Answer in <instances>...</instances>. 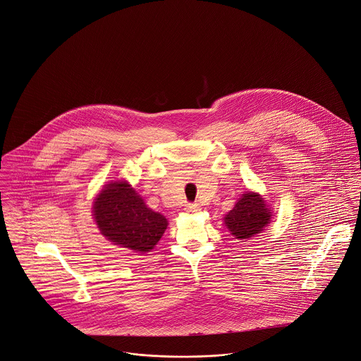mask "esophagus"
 Segmentation results:
<instances>
[{
  "label": "esophagus",
  "instance_id": "obj_1",
  "mask_svg": "<svg viewBox=\"0 0 361 361\" xmlns=\"http://www.w3.org/2000/svg\"><path fill=\"white\" fill-rule=\"evenodd\" d=\"M185 211H187L188 214H197V212L201 211V207H200L198 204H187Z\"/></svg>",
  "mask_w": 361,
  "mask_h": 361
}]
</instances>
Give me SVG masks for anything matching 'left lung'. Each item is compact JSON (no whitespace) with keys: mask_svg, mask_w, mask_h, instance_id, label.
<instances>
[{"mask_svg":"<svg viewBox=\"0 0 361 361\" xmlns=\"http://www.w3.org/2000/svg\"><path fill=\"white\" fill-rule=\"evenodd\" d=\"M272 208L257 192L248 191L241 195L234 208L224 216V224L228 231L240 240H250L257 235L272 219Z\"/></svg>","mask_w":361,"mask_h":361,"instance_id":"8db88e82","label":"left lung"}]
</instances>
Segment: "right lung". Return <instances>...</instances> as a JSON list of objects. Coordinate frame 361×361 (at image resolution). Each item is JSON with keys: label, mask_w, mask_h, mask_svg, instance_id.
<instances>
[{"label": "right lung", "mask_w": 361, "mask_h": 361, "mask_svg": "<svg viewBox=\"0 0 361 361\" xmlns=\"http://www.w3.org/2000/svg\"><path fill=\"white\" fill-rule=\"evenodd\" d=\"M93 217L100 233L113 244L134 252H149L167 228V219L147 208L127 181H111L93 202Z\"/></svg>", "instance_id": "add662e5"}]
</instances>
